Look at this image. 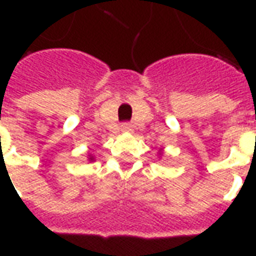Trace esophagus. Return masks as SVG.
I'll return each instance as SVG.
<instances>
[{"mask_svg":"<svg viewBox=\"0 0 256 256\" xmlns=\"http://www.w3.org/2000/svg\"><path fill=\"white\" fill-rule=\"evenodd\" d=\"M120 130H122V132H130V130H132L130 123H122V124H120Z\"/></svg>","mask_w":256,"mask_h":256,"instance_id":"1","label":"esophagus"}]
</instances>
